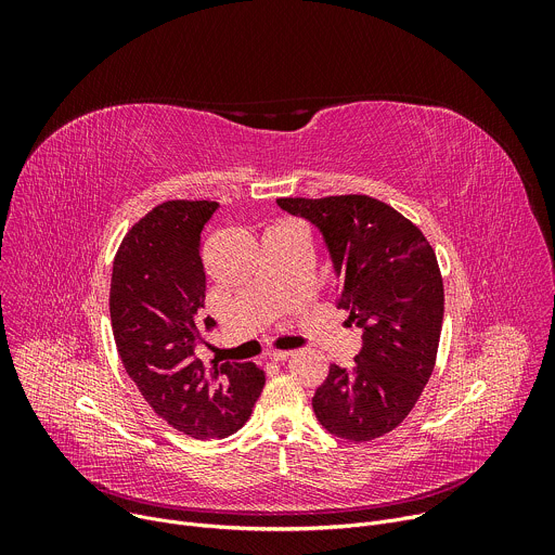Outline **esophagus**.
<instances>
[{
  "instance_id": "1",
  "label": "esophagus",
  "mask_w": 555,
  "mask_h": 555,
  "mask_svg": "<svg viewBox=\"0 0 555 555\" xmlns=\"http://www.w3.org/2000/svg\"><path fill=\"white\" fill-rule=\"evenodd\" d=\"M268 356H270V360H274V362H285L287 358H292V351H270Z\"/></svg>"
}]
</instances>
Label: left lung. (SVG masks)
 <instances>
[{"label":"left lung","mask_w":555,"mask_h":555,"mask_svg":"<svg viewBox=\"0 0 555 555\" xmlns=\"http://www.w3.org/2000/svg\"><path fill=\"white\" fill-rule=\"evenodd\" d=\"M276 204L321 232L338 279L336 302L362 332L356 366H330L313 413L340 439H377L406 420L435 369L443 323L437 257L417 225L369 195Z\"/></svg>","instance_id":"1"}]
</instances>
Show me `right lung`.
Returning a JSON list of instances; mask_svg holds the SVG:
<instances>
[{
  "instance_id": "right-lung-1",
  "label": "right lung",
  "mask_w": 555,
  "mask_h": 555,
  "mask_svg": "<svg viewBox=\"0 0 555 555\" xmlns=\"http://www.w3.org/2000/svg\"><path fill=\"white\" fill-rule=\"evenodd\" d=\"M217 202H165L144 215L114 259L109 313L118 356L146 404L176 430L221 439L240 430L266 384L253 362H212L195 349L206 298L202 230Z\"/></svg>"
}]
</instances>
